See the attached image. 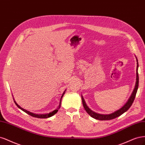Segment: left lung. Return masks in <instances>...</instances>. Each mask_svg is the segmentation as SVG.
I'll use <instances>...</instances> for the list:
<instances>
[{"instance_id":"8db88e82","label":"left lung","mask_w":145,"mask_h":145,"mask_svg":"<svg viewBox=\"0 0 145 145\" xmlns=\"http://www.w3.org/2000/svg\"><path fill=\"white\" fill-rule=\"evenodd\" d=\"M137 81H136V84H135V86L134 88V90L132 93L131 96L130 98L129 99L128 101L126 103V104L121 108L120 109H119V110L116 111L115 112H114L113 113L110 114H97L95 112L93 111L92 110H91L87 106L85 101L84 99V98L82 96V104L84 106V108L86 110V111H87V113L89 114L92 118H95L96 119L99 120H111L115 119L118 117L120 116V115H122L123 113H124L125 112L127 111L130 107L132 105L133 102L135 99V95H136V93L137 91V89H138V71L137 69L138 67V60L137 59Z\"/></svg>"}]
</instances>
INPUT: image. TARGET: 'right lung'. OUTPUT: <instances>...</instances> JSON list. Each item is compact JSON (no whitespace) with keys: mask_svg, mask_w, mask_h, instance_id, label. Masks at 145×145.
Here are the masks:
<instances>
[{"mask_svg":"<svg viewBox=\"0 0 145 145\" xmlns=\"http://www.w3.org/2000/svg\"><path fill=\"white\" fill-rule=\"evenodd\" d=\"M64 93H65V91L63 93V95H62L61 97L60 102H59V106H58V108H57V110H55L53 111L52 112H50V113H49V114H34V113H31V112H30V111H27V110H25V109L22 108V107H20L19 105H18L15 101H14V102H15L16 105L18 107V108H19L20 109H21L22 111H23L24 112H25L26 113L28 114L29 115H30V116H32V117H34V118H40V119L48 118H50V117L52 116L53 115H54L55 114L57 113V111H58V110L60 108V106H61V99H62V97H63V95H64Z\"/></svg>","mask_w":145,"mask_h":145,"instance_id":"right-lung-1","label":"right lung"}]
</instances>
